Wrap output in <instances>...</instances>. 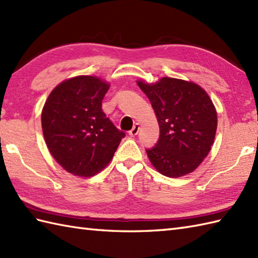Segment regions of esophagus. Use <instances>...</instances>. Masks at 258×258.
<instances>
[{"mask_svg": "<svg viewBox=\"0 0 258 258\" xmlns=\"http://www.w3.org/2000/svg\"><path fill=\"white\" fill-rule=\"evenodd\" d=\"M139 131H140V124H138L136 123L134 126H133V128L130 131L128 132V134L131 135V136H135V135H138V133H139Z\"/></svg>", "mask_w": 258, "mask_h": 258, "instance_id": "esophagus-1", "label": "esophagus"}]
</instances>
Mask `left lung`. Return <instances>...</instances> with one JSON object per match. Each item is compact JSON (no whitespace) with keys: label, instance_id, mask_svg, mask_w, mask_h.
<instances>
[{"label":"left lung","instance_id":"obj_1","mask_svg":"<svg viewBox=\"0 0 258 258\" xmlns=\"http://www.w3.org/2000/svg\"><path fill=\"white\" fill-rule=\"evenodd\" d=\"M138 84L149 97L160 125L155 146L146 149L153 166L168 177L193 172L215 139L217 114L210 96L195 83L172 78Z\"/></svg>","mask_w":258,"mask_h":258}]
</instances>
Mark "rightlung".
<instances>
[{"mask_svg": "<svg viewBox=\"0 0 258 258\" xmlns=\"http://www.w3.org/2000/svg\"><path fill=\"white\" fill-rule=\"evenodd\" d=\"M109 85L94 76L62 82L42 111L48 151L69 173L92 176L105 167L125 136L102 109Z\"/></svg>", "mask_w": 258, "mask_h": 258, "instance_id": "1", "label": "right lung"}]
</instances>
